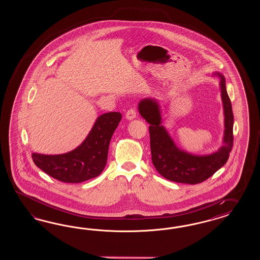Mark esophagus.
<instances>
[{
	"mask_svg": "<svg viewBox=\"0 0 260 260\" xmlns=\"http://www.w3.org/2000/svg\"><path fill=\"white\" fill-rule=\"evenodd\" d=\"M136 115H137L136 110H134V109H131V110H128L126 111V118L127 119V120H133V119L136 117Z\"/></svg>",
	"mask_w": 260,
	"mask_h": 260,
	"instance_id": "34e87169",
	"label": "esophagus"
}]
</instances>
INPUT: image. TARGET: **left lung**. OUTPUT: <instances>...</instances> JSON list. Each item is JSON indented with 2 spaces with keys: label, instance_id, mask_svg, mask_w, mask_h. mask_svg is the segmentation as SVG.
<instances>
[{
  "label": "left lung",
  "instance_id": "obj_1",
  "mask_svg": "<svg viewBox=\"0 0 260 260\" xmlns=\"http://www.w3.org/2000/svg\"><path fill=\"white\" fill-rule=\"evenodd\" d=\"M220 77L221 97L225 115L224 145L210 155L197 156L179 150L173 139L161 126L159 106L155 100L145 99L139 104V112L150 126V150L153 166L166 179L185 184H198L207 180L228 161L234 146V114L232 104L226 90L225 77Z\"/></svg>",
  "mask_w": 260,
  "mask_h": 260
}]
</instances>
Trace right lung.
Segmentation results:
<instances>
[{"instance_id":"add662e5","label":"right lung","mask_w":260,"mask_h":260,"mask_svg":"<svg viewBox=\"0 0 260 260\" xmlns=\"http://www.w3.org/2000/svg\"><path fill=\"white\" fill-rule=\"evenodd\" d=\"M121 119L120 112L102 114L78 148L58 155L32 153L33 162L49 176L64 183H80L94 178L105 169L110 139Z\"/></svg>"}]
</instances>
